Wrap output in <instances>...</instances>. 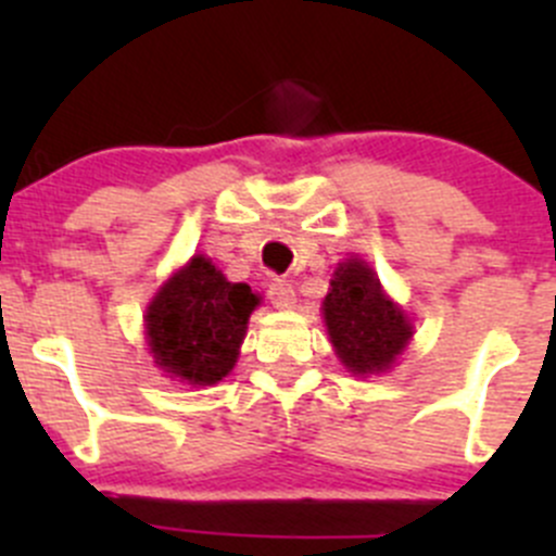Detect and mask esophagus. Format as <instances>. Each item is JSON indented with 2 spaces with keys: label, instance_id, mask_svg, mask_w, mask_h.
<instances>
[{
  "label": "esophagus",
  "instance_id": "obj_1",
  "mask_svg": "<svg viewBox=\"0 0 556 556\" xmlns=\"http://www.w3.org/2000/svg\"><path fill=\"white\" fill-rule=\"evenodd\" d=\"M268 301H271L277 309H293V306H295L293 285H290L288 279L274 277L271 282H268Z\"/></svg>",
  "mask_w": 556,
  "mask_h": 556
}]
</instances>
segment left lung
<instances>
[{"mask_svg": "<svg viewBox=\"0 0 556 556\" xmlns=\"http://www.w3.org/2000/svg\"><path fill=\"white\" fill-rule=\"evenodd\" d=\"M323 314L336 355L361 377L390 368L412 339V323L387 301L379 279L357 257L336 268Z\"/></svg>", "mask_w": 556, "mask_h": 556, "instance_id": "8db88e82", "label": "left lung"}]
</instances>
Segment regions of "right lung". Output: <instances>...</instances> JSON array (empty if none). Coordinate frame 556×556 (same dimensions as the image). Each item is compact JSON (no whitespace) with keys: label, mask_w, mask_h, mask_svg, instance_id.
<instances>
[{"label":"right lung","mask_w":556,"mask_h":556,"mask_svg":"<svg viewBox=\"0 0 556 556\" xmlns=\"http://www.w3.org/2000/svg\"><path fill=\"white\" fill-rule=\"evenodd\" d=\"M255 306L250 285L228 282L206 257H193L148 306L155 363L190 384L220 382L237 363Z\"/></svg>","instance_id":"add662e5"}]
</instances>
